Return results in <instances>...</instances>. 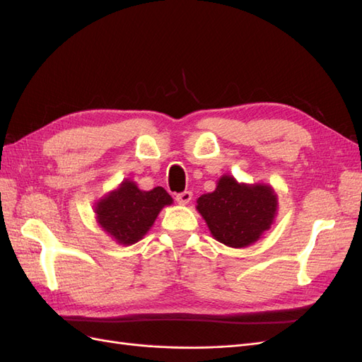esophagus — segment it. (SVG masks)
Here are the masks:
<instances>
[{"label": "esophagus", "instance_id": "34e87169", "mask_svg": "<svg viewBox=\"0 0 362 362\" xmlns=\"http://www.w3.org/2000/svg\"><path fill=\"white\" fill-rule=\"evenodd\" d=\"M192 198H193V193L189 192V190H185V192H181V193L175 196V201H177L178 204L185 205V204H189L192 201Z\"/></svg>", "mask_w": 362, "mask_h": 362}]
</instances>
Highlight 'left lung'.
<instances>
[{"instance_id":"obj_1","label":"left lung","mask_w":362,"mask_h":362,"mask_svg":"<svg viewBox=\"0 0 362 362\" xmlns=\"http://www.w3.org/2000/svg\"><path fill=\"white\" fill-rule=\"evenodd\" d=\"M276 206V194L267 185L238 184L233 177H222L217 189L202 194L196 208L216 240L245 247L270 228Z\"/></svg>"}]
</instances>
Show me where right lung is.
<instances>
[{"label":"right lung","mask_w":362,"mask_h":362,"mask_svg":"<svg viewBox=\"0 0 362 362\" xmlns=\"http://www.w3.org/2000/svg\"><path fill=\"white\" fill-rule=\"evenodd\" d=\"M172 204L170 194L163 187L140 190L133 181H124L96 205L98 222L120 245H133L154 223L164 205Z\"/></svg>","instance_id":"obj_1"}]
</instances>
